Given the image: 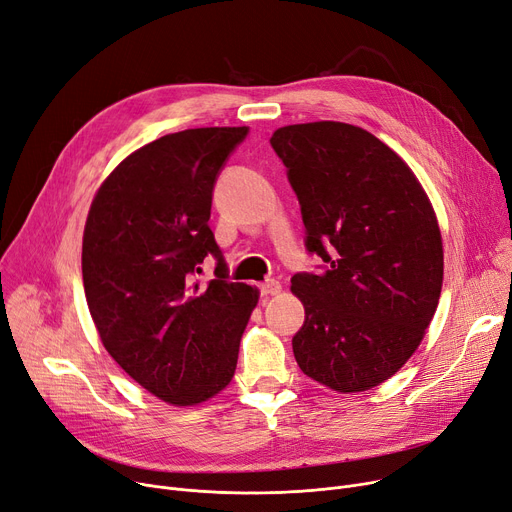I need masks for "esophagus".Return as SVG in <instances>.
<instances>
[{
    "label": "esophagus",
    "instance_id": "1",
    "mask_svg": "<svg viewBox=\"0 0 512 512\" xmlns=\"http://www.w3.org/2000/svg\"><path fill=\"white\" fill-rule=\"evenodd\" d=\"M281 291H283V287H281V283L275 281V279H270V281H266V283L260 285V293H262V295H279Z\"/></svg>",
    "mask_w": 512,
    "mask_h": 512
}]
</instances>
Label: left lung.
Instances as JSON below:
<instances>
[{"mask_svg": "<svg viewBox=\"0 0 512 512\" xmlns=\"http://www.w3.org/2000/svg\"><path fill=\"white\" fill-rule=\"evenodd\" d=\"M270 144L302 204L306 246L326 268L293 275L306 320L295 362L337 393L395 376L426 337L444 277L434 206L411 167L343 122L279 128Z\"/></svg>", "mask_w": 512, "mask_h": 512, "instance_id": "obj_1", "label": "left lung"}]
</instances>
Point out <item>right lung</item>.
Wrapping results in <instances>:
<instances>
[{
    "instance_id": "right-lung-1",
    "label": "right lung",
    "mask_w": 512,
    "mask_h": 512,
    "mask_svg": "<svg viewBox=\"0 0 512 512\" xmlns=\"http://www.w3.org/2000/svg\"><path fill=\"white\" fill-rule=\"evenodd\" d=\"M248 128H194L134 150L99 186L82 235L86 304L103 347L157 399L192 407L231 382L260 291L225 281L213 188ZM220 258L218 279L193 281Z\"/></svg>"
}]
</instances>
